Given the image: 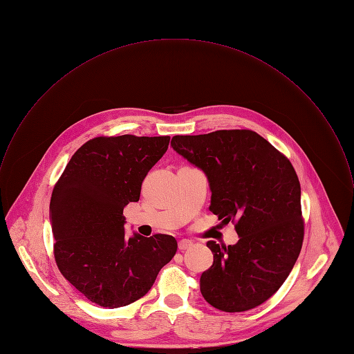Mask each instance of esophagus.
<instances>
[{
  "label": "esophagus",
  "instance_id": "1",
  "mask_svg": "<svg viewBox=\"0 0 354 354\" xmlns=\"http://www.w3.org/2000/svg\"><path fill=\"white\" fill-rule=\"evenodd\" d=\"M192 245H194V243L191 240H187V239H183V240L178 241V250H181V251H185V250L191 248Z\"/></svg>",
  "mask_w": 354,
  "mask_h": 354
}]
</instances>
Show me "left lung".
<instances>
[{
	"mask_svg": "<svg viewBox=\"0 0 354 354\" xmlns=\"http://www.w3.org/2000/svg\"><path fill=\"white\" fill-rule=\"evenodd\" d=\"M171 147L201 167L212 189L210 212L235 225L239 241H207L214 261L201 292L216 309L235 313L268 301L302 248L301 185L288 158L248 129L174 136Z\"/></svg>",
	"mask_w": 354,
	"mask_h": 354,
	"instance_id": "left-lung-1",
	"label": "left lung"
}]
</instances>
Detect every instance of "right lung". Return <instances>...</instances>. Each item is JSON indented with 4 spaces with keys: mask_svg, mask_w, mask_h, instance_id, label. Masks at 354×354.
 I'll return each mask as SVG.
<instances>
[{
    "mask_svg": "<svg viewBox=\"0 0 354 354\" xmlns=\"http://www.w3.org/2000/svg\"><path fill=\"white\" fill-rule=\"evenodd\" d=\"M170 137L100 136L71 156L50 198L53 254L89 301L114 309L144 297L177 252L170 235L124 236L123 207L167 151Z\"/></svg>",
    "mask_w": 354,
    "mask_h": 354,
    "instance_id": "obj_1",
    "label": "right lung"
}]
</instances>
